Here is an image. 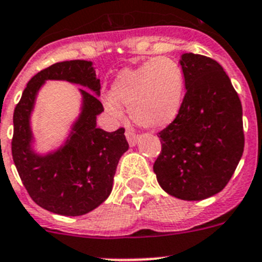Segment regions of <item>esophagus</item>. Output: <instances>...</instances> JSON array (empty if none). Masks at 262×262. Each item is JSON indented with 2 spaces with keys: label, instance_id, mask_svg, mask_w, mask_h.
<instances>
[{
  "label": "esophagus",
  "instance_id": "1",
  "mask_svg": "<svg viewBox=\"0 0 262 262\" xmlns=\"http://www.w3.org/2000/svg\"><path fill=\"white\" fill-rule=\"evenodd\" d=\"M125 137H126V141H128L129 146H130V147L136 146V144H137V139H138V137H137V134L134 133V132L126 130L125 132Z\"/></svg>",
  "mask_w": 262,
  "mask_h": 262
}]
</instances>
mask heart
Masks as SVG:
<instances>
[{"mask_svg":"<svg viewBox=\"0 0 262 262\" xmlns=\"http://www.w3.org/2000/svg\"><path fill=\"white\" fill-rule=\"evenodd\" d=\"M185 91L184 72L178 62L158 57L136 68H124L110 87L104 106L114 116H120L121 106L137 125L156 129L170 124L181 109Z\"/></svg>","mask_w":262,"mask_h":262,"instance_id":"b5f03b06","label":"heart"}]
</instances>
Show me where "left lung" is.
Instances as JSON below:
<instances>
[{
    "mask_svg": "<svg viewBox=\"0 0 262 262\" xmlns=\"http://www.w3.org/2000/svg\"><path fill=\"white\" fill-rule=\"evenodd\" d=\"M185 94L175 120L160 132L153 165L160 186L181 200L218 194L231 180L245 147L242 105L228 75L205 55L185 53Z\"/></svg>",
    "mask_w": 262,
    "mask_h": 262,
    "instance_id": "obj_1",
    "label": "left lung"
}]
</instances>
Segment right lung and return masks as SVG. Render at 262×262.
Returning <instances> with one entry per match:
<instances>
[{
	"label": "right lung",
	"instance_id": "right-lung-1",
	"mask_svg": "<svg viewBox=\"0 0 262 262\" xmlns=\"http://www.w3.org/2000/svg\"><path fill=\"white\" fill-rule=\"evenodd\" d=\"M49 79L84 87L81 113L62 146L38 154L33 149L30 116L38 90ZM100 87L92 62L66 60L36 73L15 107L11 143L15 166L31 199L52 213L83 215L102 204L112 192L119 160L129 148L123 128L109 133L96 126V116L104 112L97 99Z\"/></svg>",
	"mask_w": 262,
	"mask_h": 262
}]
</instances>
